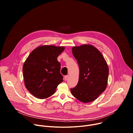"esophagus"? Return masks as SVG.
I'll list each match as a JSON object with an SVG mask.
<instances>
[{
    "instance_id": "obj_1",
    "label": "esophagus",
    "mask_w": 133,
    "mask_h": 133,
    "mask_svg": "<svg viewBox=\"0 0 133 133\" xmlns=\"http://www.w3.org/2000/svg\"><path fill=\"white\" fill-rule=\"evenodd\" d=\"M68 75L65 76L64 77V80H65V81H67V79H68Z\"/></svg>"
}]
</instances>
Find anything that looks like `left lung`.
I'll return each mask as SVG.
<instances>
[{
	"label": "left lung",
	"instance_id": "left-lung-1",
	"mask_svg": "<svg viewBox=\"0 0 133 133\" xmlns=\"http://www.w3.org/2000/svg\"><path fill=\"white\" fill-rule=\"evenodd\" d=\"M79 68L77 85L70 91L79 101L87 103L95 100L106 89L109 68L104 56L95 47L84 44L72 48Z\"/></svg>",
	"mask_w": 133,
	"mask_h": 133
}]
</instances>
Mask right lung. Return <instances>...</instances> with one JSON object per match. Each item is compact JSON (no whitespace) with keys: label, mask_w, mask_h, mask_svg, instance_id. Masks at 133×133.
<instances>
[{"label":"right lung","mask_w":133,"mask_h":133,"mask_svg":"<svg viewBox=\"0 0 133 133\" xmlns=\"http://www.w3.org/2000/svg\"><path fill=\"white\" fill-rule=\"evenodd\" d=\"M64 46L42 45L34 49L24 62L23 70L26 88L35 97L45 99L54 94L63 81L58 56Z\"/></svg>","instance_id":"add662e5"}]
</instances>
